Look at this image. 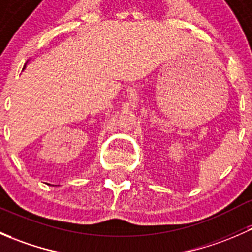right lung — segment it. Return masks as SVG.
I'll list each match as a JSON object with an SVG mask.
<instances>
[{"instance_id": "1", "label": "right lung", "mask_w": 252, "mask_h": 252, "mask_svg": "<svg viewBox=\"0 0 252 252\" xmlns=\"http://www.w3.org/2000/svg\"><path fill=\"white\" fill-rule=\"evenodd\" d=\"M24 68H25V65H24ZM24 68H23V69H24Z\"/></svg>"}]
</instances>
